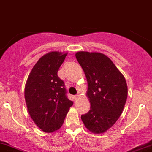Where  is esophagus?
Listing matches in <instances>:
<instances>
[{"label": "esophagus", "mask_w": 152, "mask_h": 152, "mask_svg": "<svg viewBox=\"0 0 152 152\" xmlns=\"http://www.w3.org/2000/svg\"><path fill=\"white\" fill-rule=\"evenodd\" d=\"M79 98H80V94H77V95H75V100L78 99Z\"/></svg>", "instance_id": "esophagus-1"}]
</instances>
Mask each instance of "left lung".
Wrapping results in <instances>:
<instances>
[{
	"instance_id": "obj_1",
	"label": "left lung",
	"mask_w": 152,
	"mask_h": 152,
	"mask_svg": "<svg viewBox=\"0 0 152 152\" xmlns=\"http://www.w3.org/2000/svg\"><path fill=\"white\" fill-rule=\"evenodd\" d=\"M88 81L86 96L90 111L81 115L89 132L102 134L113 126L122 113L128 97L124 75L105 54L78 51L75 54Z\"/></svg>"
}]
</instances>
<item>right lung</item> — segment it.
Here are the masks:
<instances>
[{
    "instance_id": "right-lung-1",
    "label": "right lung",
    "mask_w": 152,
    "mask_h": 152,
    "mask_svg": "<svg viewBox=\"0 0 152 152\" xmlns=\"http://www.w3.org/2000/svg\"><path fill=\"white\" fill-rule=\"evenodd\" d=\"M67 52L50 51L43 55L28 75L24 98L29 115L40 129L46 133L56 132L62 126L73 102L66 97L59 67Z\"/></svg>"
}]
</instances>
